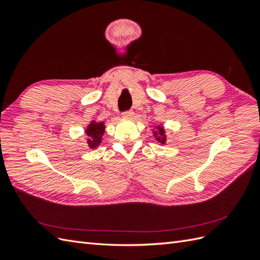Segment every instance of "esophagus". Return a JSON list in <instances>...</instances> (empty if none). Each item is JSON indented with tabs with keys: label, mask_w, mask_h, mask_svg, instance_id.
I'll return each mask as SVG.
<instances>
[{
	"label": "esophagus",
	"mask_w": 260,
	"mask_h": 260,
	"mask_svg": "<svg viewBox=\"0 0 260 260\" xmlns=\"http://www.w3.org/2000/svg\"><path fill=\"white\" fill-rule=\"evenodd\" d=\"M133 111H131V109H129V111H124V112H122V117H124V118H131L132 116H133Z\"/></svg>",
	"instance_id": "esophagus-1"
}]
</instances>
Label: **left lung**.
Returning a JSON list of instances; mask_svg holds the SVG:
<instances>
[{
  "mask_svg": "<svg viewBox=\"0 0 260 260\" xmlns=\"http://www.w3.org/2000/svg\"><path fill=\"white\" fill-rule=\"evenodd\" d=\"M159 129V135L160 136H164V130H162V128H158ZM158 139V141H160V142L162 143V142H165V139H159V138H157Z\"/></svg>",
  "mask_w": 260,
  "mask_h": 260,
  "instance_id": "8db88e82",
  "label": "left lung"
}]
</instances>
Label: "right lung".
<instances>
[{
	"mask_svg": "<svg viewBox=\"0 0 260 260\" xmlns=\"http://www.w3.org/2000/svg\"><path fill=\"white\" fill-rule=\"evenodd\" d=\"M105 130V125L103 122H92L89 128L86 129L85 133L88 136V143L90 145V147L95 148L100 145L101 141H102V136H103Z\"/></svg>",
	"mask_w": 260,
	"mask_h": 260,
	"instance_id": "obj_1",
	"label": "right lung"
}]
</instances>
